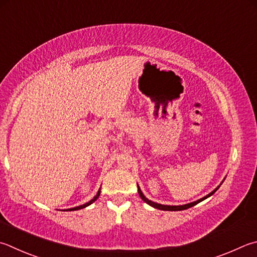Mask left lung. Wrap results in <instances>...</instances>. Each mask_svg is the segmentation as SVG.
Segmentation results:
<instances>
[{
    "label": "left lung",
    "instance_id": "left-lung-1",
    "mask_svg": "<svg viewBox=\"0 0 257 257\" xmlns=\"http://www.w3.org/2000/svg\"><path fill=\"white\" fill-rule=\"evenodd\" d=\"M219 189V186L218 188L216 189V190H213L211 193H209L208 195H206V197H203L202 199H200V200H198V201H194V202H192V203H188V204H184V206H164V204H160V203H155V202H153V201H151V200H148L146 197H145V195L143 194V192H142V190L139 189V186H138V193H139V197H141L145 202H146L147 204H149V206H152V207H154V208H156V209H160V210H166V211H180V210H185V209H189V208H191V207H193V206H195V204H198L199 202H201V201H203L204 199H207V198H209L210 195H212L214 192H216V191Z\"/></svg>",
    "mask_w": 257,
    "mask_h": 257
}]
</instances>
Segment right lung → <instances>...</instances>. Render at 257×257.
Wrapping results in <instances>:
<instances>
[{"mask_svg":"<svg viewBox=\"0 0 257 257\" xmlns=\"http://www.w3.org/2000/svg\"><path fill=\"white\" fill-rule=\"evenodd\" d=\"M99 195H100V190H99V191H97V193H96V195H95V197H94V198H93V199L91 200V201H88L87 203H85V204H83V206H80V207H76V208H73V209H68V210H69V211H74V210H80V209H83V208H85V207H87V206H90V204H91V203H93V202H94V201H95V200H96L97 198H99Z\"/></svg>","mask_w":257,"mask_h":257,"instance_id":"add662e5","label":"right lung"}]
</instances>
